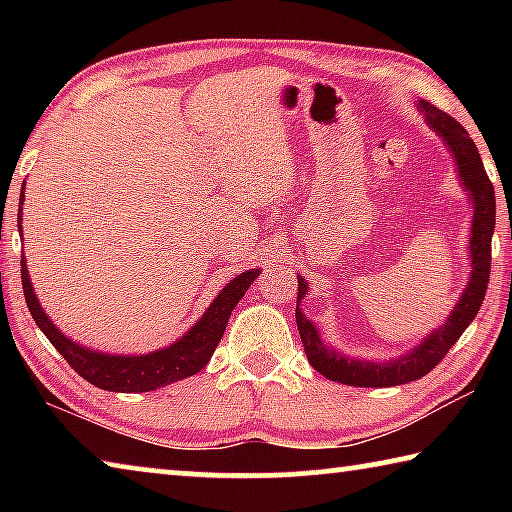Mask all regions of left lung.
<instances>
[{"label": "left lung", "mask_w": 512, "mask_h": 512, "mask_svg": "<svg viewBox=\"0 0 512 512\" xmlns=\"http://www.w3.org/2000/svg\"><path fill=\"white\" fill-rule=\"evenodd\" d=\"M418 110L427 119V124L440 140L445 142L447 151L452 153L456 162L458 183L467 192V201L472 203V225L470 239H467V250H470V280H467L461 298L449 311L445 323L431 329L424 339L411 348L409 352L400 354L395 359L386 361H370L359 357H348L332 345H327L320 339L318 327L314 320H309L302 311L300 302L305 300L309 284L302 275H298V305H296V323L305 354L311 363V368L320 375L339 381L345 386H363V388H386L409 384L427 375L436 363L443 361L447 350L461 339V334L472 323L474 316L479 314L481 302L485 298L490 277V244L495 235V187H492L488 173L483 169L479 149L470 140L465 128L458 124L454 117L447 112L431 106L429 101H418Z\"/></svg>", "instance_id": "left-lung-1"}]
</instances>
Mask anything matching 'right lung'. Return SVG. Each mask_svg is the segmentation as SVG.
I'll use <instances>...</instances> for the list:
<instances>
[{
  "instance_id": "add662e5",
  "label": "right lung",
  "mask_w": 512,
  "mask_h": 512,
  "mask_svg": "<svg viewBox=\"0 0 512 512\" xmlns=\"http://www.w3.org/2000/svg\"><path fill=\"white\" fill-rule=\"evenodd\" d=\"M22 201L24 185L20 194V212H17L20 223ZM257 275L259 268H250V271L239 273L235 280L225 284L219 296L212 300V305L205 309V314L180 339L167 345V348L146 354H108L76 343L67 334L60 332L36 298V291H33L27 271V259L22 255L24 300H27V307L33 320H36V325L42 329V334L47 336L51 345L63 354L69 366L79 372L85 381L112 393H149L155 391V388L169 386L173 381L187 379L196 375V372H201L207 366V361L212 359L216 345L221 341L232 309L244 298V293L257 280Z\"/></svg>"
}]
</instances>
